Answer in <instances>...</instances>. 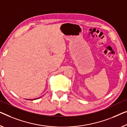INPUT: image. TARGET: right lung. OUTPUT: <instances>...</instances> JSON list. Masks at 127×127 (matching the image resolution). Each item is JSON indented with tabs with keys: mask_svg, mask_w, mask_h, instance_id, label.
<instances>
[{
	"mask_svg": "<svg viewBox=\"0 0 127 127\" xmlns=\"http://www.w3.org/2000/svg\"><path fill=\"white\" fill-rule=\"evenodd\" d=\"M39 99V98H36V99H33V100H35V99ZM28 100H30V99H28Z\"/></svg>",
	"mask_w": 127,
	"mask_h": 127,
	"instance_id": "right-lung-1",
	"label": "right lung"
}]
</instances>
